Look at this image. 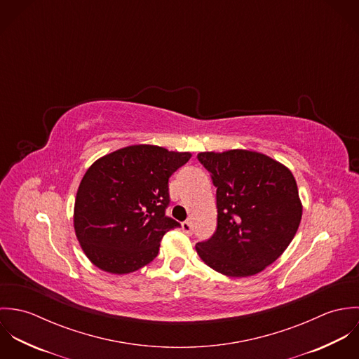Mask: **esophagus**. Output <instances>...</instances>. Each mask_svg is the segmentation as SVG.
Segmentation results:
<instances>
[{
  "label": "esophagus",
  "instance_id": "obj_1",
  "mask_svg": "<svg viewBox=\"0 0 359 359\" xmlns=\"http://www.w3.org/2000/svg\"><path fill=\"white\" fill-rule=\"evenodd\" d=\"M181 226H182V231L184 232H187V233H192V222L189 221V219H187V221H184L182 224H181Z\"/></svg>",
  "mask_w": 359,
  "mask_h": 359
}]
</instances>
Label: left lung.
<instances>
[{
  "label": "left lung",
  "mask_w": 359,
  "mask_h": 359,
  "mask_svg": "<svg viewBox=\"0 0 359 359\" xmlns=\"http://www.w3.org/2000/svg\"><path fill=\"white\" fill-rule=\"evenodd\" d=\"M217 188V229L196 252L214 271L246 278L282 256L303 214L292 171L266 154L232 149L202 152Z\"/></svg>",
  "instance_id": "left-lung-1"
}]
</instances>
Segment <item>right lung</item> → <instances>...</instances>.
I'll use <instances>...</instances> for the list:
<instances>
[{"label":"right lung","instance_id":"obj_1","mask_svg":"<svg viewBox=\"0 0 359 359\" xmlns=\"http://www.w3.org/2000/svg\"><path fill=\"white\" fill-rule=\"evenodd\" d=\"M192 154L133 145L98 158L84 174L74 202V231L88 259L123 275L149 264L160 241L181 226L165 215L168 178Z\"/></svg>","mask_w":359,"mask_h":359}]
</instances>
